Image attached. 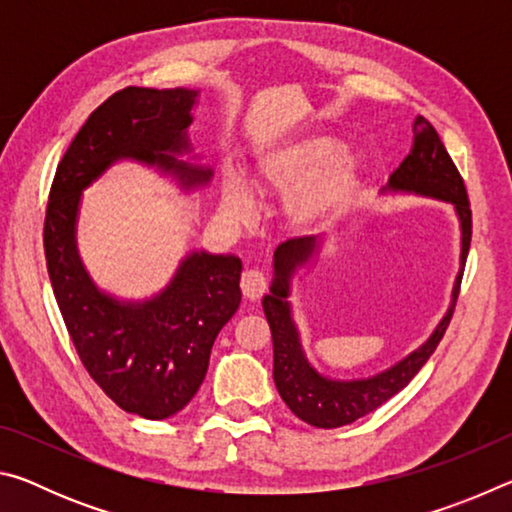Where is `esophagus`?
<instances>
[{
	"instance_id": "1",
	"label": "esophagus",
	"mask_w": 512,
	"mask_h": 512,
	"mask_svg": "<svg viewBox=\"0 0 512 512\" xmlns=\"http://www.w3.org/2000/svg\"><path fill=\"white\" fill-rule=\"evenodd\" d=\"M268 289V280L262 271H246L241 275V293L248 300H259Z\"/></svg>"
}]
</instances>
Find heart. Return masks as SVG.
<instances>
[{
	"label": "heart",
	"instance_id": "1",
	"mask_svg": "<svg viewBox=\"0 0 512 512\" xmlns=\"http://www.w3.org/2000/svg\"><path fill=\"white\" fill-rule=\"evenodd\" d=\"M359 185L361 160L325 131H302L266 146L253 169V187L259 194L284 196V221L300 235H320L332 228ZM221 205L235 219L250 212L253 194L244 178L225 176Z\"/></svg>",
	"mask_w": 512,
	"mask_h": 512
}]
</instances>
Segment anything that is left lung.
I'll return each mask as SVG.
<instances>
[{
  "mask_svg": "<svg viewBox=\"0 0 512 512\" xmlns=\"http://www.w3.org/2000/svg\"><path fill=\"white\" fill-rule=\"evenodd\" d=\"M381 194L433 198V201L452 205L458 219V230H461V255H458V273L454 277L452 296H449V307L443 318L438 320V325L433 327L429 339L420 348H415L404 359L377 372V375L334 379L318 372L307 359L289 300L296 275L300 271H309L318 262L323 244H314L311 237H302L289 239L277 246L273 253V282L262 300L273 334V379L284 404L302 422L318 429H336L343 424H352L400 393L418 375V370L427 363L433 350L438 348L456 307L458 287H461L472 239V212L461 173L445 151V144L440 142L436 128L424 117L418 115L413 119L411 151L400 164V169L393 171V176L388 178V185L381 189Z\"/></svg>",
  "mask_w": 512,
  "mask_h": 512,
  "instance_id": "left-lung-1",
  "label": "left lung"
}]
</instances>
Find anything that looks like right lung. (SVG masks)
<instances>
[{"label":"right lung","instance_id":"obj_1","mask_svg":"<svg viewBox=\"0 0 512 512\" xmlns=\"http://www.w3.org/2000/svg\"><path fill=\"white\" fill-rule=\"evenodd\" d=\"M201 90L126 88L92 112L56 169L45 219L47 271L85 370L112 402L146 420L183 411L201 388L216 334L241 302V259L189 250L167 287L126 300L85 268L76 225L83 192L119 162L171 178L185 194L214 171L189 142Z\"/></svg>","mask_w":512,"mask_h":512}]
</instances>
